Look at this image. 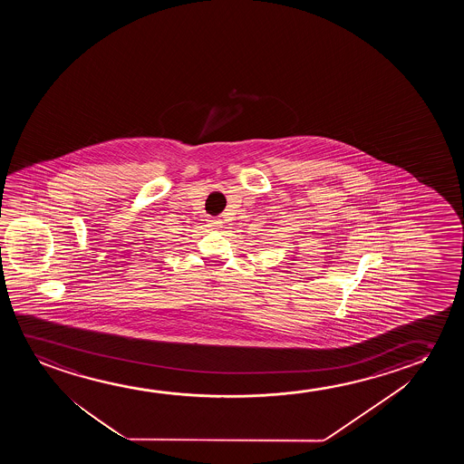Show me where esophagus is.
<instances>
[{
  "instance_id": "1",
  "label": "esophagus",
  "mask_w": 464,
  "mask_h": 464,
  "mask_svg": "<svg viewBox=\"0 0 464 464\" xmlns=\"http://www.w3.org/2000/svg\"><path fill=\"white\" fill-rule=\"evenodd\" d=\"M210 227L214 229H218L220 227H222V222L220 220H216V218H212V220H209Z\"/></svg>"
}]
</instances>
